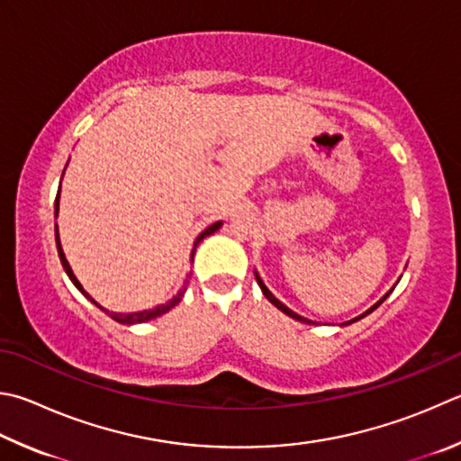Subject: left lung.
<instances>
[{"label": "left lung", "instance_id": "obj_1", "mask_svg": "<svg viewBox=\"0 0 461 461\" xmlns=\"http://www.w3.org/2000/svg\"><path fill=\"white\" fill-rule=\"evenodd\" d=\"M254 274H256V280H258V284H259V288H262V292H264V296H266L267 300H270V303H272V304H274L276 308H278V311H282L284 314H288L290 318H294V321H298V322H306V324H312V321H308V318H304V316H300V314H296L294 311H290V308H288V306H284V304L280 303V300H278V298H276V296L272 294V292L266 288V284L262 282V278H259V274H258V272H254ZM391 292H393V288H391V290L387 292V294H384V296H383V298L379 300V303H376L375 306H371V308H369V311H366L365 314H361V316H357V318H353V321H348V322H345V324H350V322H357V321H361V318H363V316H366V314H371V312L375 311V308H376V306H379V304L383 303V300H384V298H387V296L391 294Z\"/></svg>", "mask_w": 461, "mask_h": 461}]
</instances>
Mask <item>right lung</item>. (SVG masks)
<instances>
[{
	"instance_id": "right-lung-1",
	"label": "right lung",
	"mask_w": 461,
	"mask_h": 461,
	"mask_svg": "<svg viewBox=\"0 0 461 461\" xmlns=\"http://www.w3.org/2000/svg\"><path fill=\"white\" fill-rule=\"evenodd\" d=\"M58 205H60V189H58V195H56V215H58ZM221 228V221H215V223H212L209 225L207 230H203L202 233H199L197 236V240H195V248H197V244L199 241H202L203 238H207V236H212V233H215L217 230ZM56 246H58V256H60V262H62V266H64V270H66V274H68V278L72 280V284L74 286H77L82 294H85L92 304H96L100 311H104L108 316L113 318V321H116V322H121V324H139V322H149V321H153V318H157V316H161V314H165V312H169L171 308L175 306V304H179L181 303V298H183V294H185V284H187V280H185V284H183V288L177 292V296H173V300H169V303L167 304H161V306H155L153 311H143V312H129V314H121V312H108L106 308H103L100 306L95 298H92L88 292L82 288V284L78 282V278L77 276H74V272H72V267H70V264H68V259H66V256H64V249H62V244H60V236H58V225H56ZM195 248H194V252H191V259H194V254H195Z\"/></svg>"
}]
</instances>
